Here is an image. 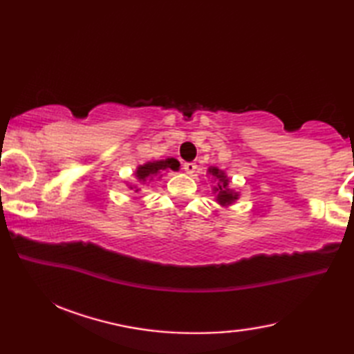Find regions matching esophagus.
<instances>
[{
	"instance_id": "obj_1",
	"label": "esophagus",
	"mask_w": 354,
	"mask_h": 354,
	"mask_svg": "<svg viewBox=\"0 0 354 354\" xmlns=\"http://www.w3.org/2000/svg\"><path fill=\"white\" fill-rule=\"evenodd\" d=\"M184 170L189 173V175H194V173L198 171V165H196V162H185Z\"/></svg>"
}]
</instances>
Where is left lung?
I'll use <instances>...</instances> for the list:
<instances>
[{
    "label": "left lung",
    "instance_id": "left-lung-1",
    "mask_svg": "<svg viewBox=\"0 0 354 354\" xmlns=\"http://www.w3.org/2000/svg\"><path fill=\"white\" fill-rule=\"evenodd\" d=\"M208 173L214 179H217V185L214 187V193H217L216 201L219 202L222 207H228L232 204V202L239 199V193L228 189L230 179L227 178V175H225L222 170H219L217 167H209Z\"/></svg>",
    "mask_w": 354,
    "mask_h": 354
}]
</instances>
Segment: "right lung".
I'll return each mask as SVG.
<instances>
[{
    "mask_svg": "<svg viewBox=\"0 0 354 354\" xmlns=\"http://www.w3.org/2000/svg\"><path fill=\"white\" fill-rule=\"evenodd\" d=\"M161 170H179V161L175 160V158H167V160H161V161H150L142 165H138L137 171H135V176H137L138 181H147V179H152L156 176ZM131 189H135V187L131 185ZM135 192H140L138 189H135Z\"/></svg>",
    "mask_w": 354,
    "mask_h": 354,
    "instance_id": "right-lung-1",
    "label": "right lung"
}]
</instances>
